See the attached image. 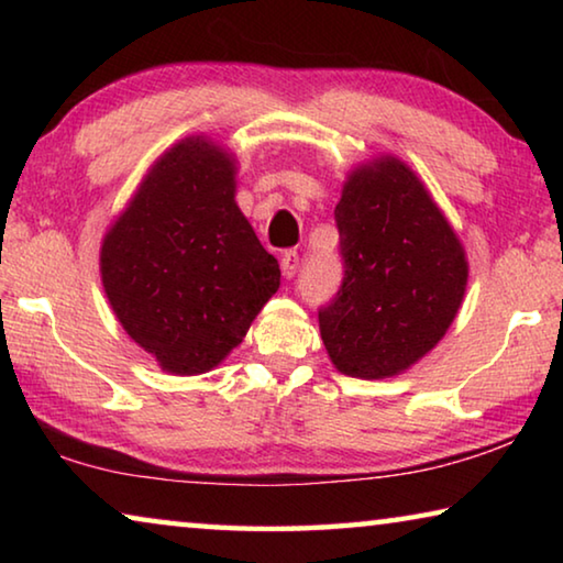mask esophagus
Returning <instances> with one entry per match:
<instances>
[{"label": "esophagus", "instance_id": "obj_1", "mask_svg": "<svg viewBox=\"0 0 563 563\" xmlns=\"http://www.w3.org/2000/svg\"><path fill=\"white\" fill-rule=\"evenodd\" d=\"M298 268H300V255L295 253V251H285L283 255H280V271H283V275L285 278H295V273H298Z\"/></svg>", "mask_w": 563, "mask_h": 563}]
</instances>
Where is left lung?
<instances>
[{"instance_id": "8db88e82", "label": "left lung", "mask_w": 563, "mask_h": 563, "mask_svg": "<svg viewBox=\"0 0 563 563\" xmlns=\"http://www.w3.org/2000/svg\"><path fill=\"white\" fill-rule=\"evenodd\" d=\"M335 225L342 280L318 310L322 342L340 373L393 377L452 325L466 288L464 251L419 178L397 158L350 176Z\"/></svg>"}]
</instances>
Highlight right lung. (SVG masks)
Returning a JSON list of instances; mask_svg holds the SVG:
<instances>
[{"label": "right lung", "mask_w": 563, "mask_h": 563, "mask_svg": "<svg viewBox=\"0 0 563 563\" xmlns=\"http://www.w3.org/2000/svg\"><path fill=\"white\" fill-rule=\"evenodd\" d=\"M233 194V161L203 139L180 141L103 238L111 308L168 373L213 369L280 285Z\"/></svg>", "instance_id": "right-lung-1"}]
</instances>
